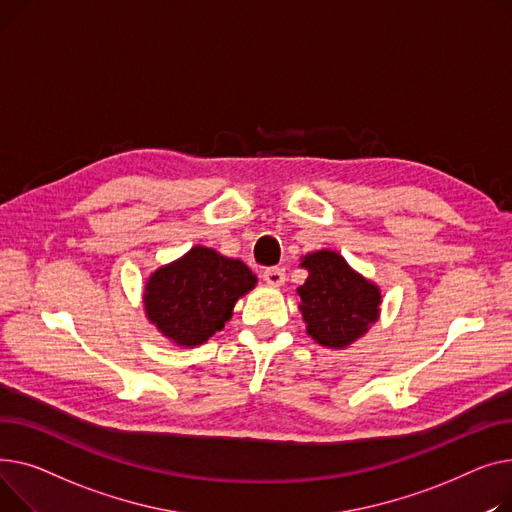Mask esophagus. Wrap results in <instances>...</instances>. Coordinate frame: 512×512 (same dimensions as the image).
<instances>
[{
    "mask_svg": "<svg viewBox=\"0 0 512 512\" xmlns=\"http://www.w3.org/2000/svg\"><path fill=\"white\" fill-rule=\"evenodd\" d=\"M262 277L270 287H281L285 283V270L283 268H266Z\"/></svg>",
    "mask_w": 512,
    "mask_h": 512,
    "instance_id": "obj_1",
    "label": "esophagus"
}]
</instances>
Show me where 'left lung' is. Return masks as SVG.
Returning <instances> with one entry per match:
<instances>
[{"label":"left lung","mask_w":512,"mask_h":512,"mask_svg":"<svg viewBox=\"0 0 512 512\" xmlns=\"http://www.w3.org/2000/svg\"><path fill=\"white\" fill-rule=\"evenodd\" d=\"M308 279L297 287L306 333L326 349H347L380 318V287L366 279L335 250L299 258Z\"/></svg>","instance_id":"left-lung-1"}]
</instances>
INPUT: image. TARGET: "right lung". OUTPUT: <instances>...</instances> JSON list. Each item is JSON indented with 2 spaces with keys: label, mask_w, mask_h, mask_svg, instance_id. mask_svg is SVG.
Masks as SVG:
<instances>
[{
  "label": "right lung",
  "mask_w": 512,
  "mask_h": 512,
  "mask_svg": "<svg viewBox=\"0 0 512 512\" xmlns=\"http://www.w3.org/2000/svg\"><path fill=\"white\" fill-rule=\"evenodd\" d=\"M258 279L237 258L194 246L146 277L142 308L146 320L177 347H198L231 320L237 299Z\"/></svg>",
  "instance_id": "add662e5"
}]
</instances>
